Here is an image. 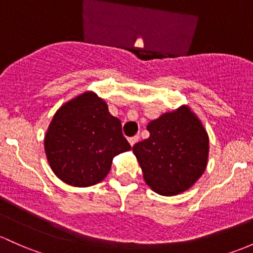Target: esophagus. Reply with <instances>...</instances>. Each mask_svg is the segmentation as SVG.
<instances>
[{
	"label": "esophagus",
	"instance_id": "obj_1",
	"mask_svg": "<svg viewBox=\"0 0 253 253\" xmlns=\"http://www.w3.org/2000/svg\"><path fill=\"white\" fill-rule=\"evenodd\" d=\"M138 140H139V135H134V137H131L128 139V142H129V144L132 145V147H133V145L135 144V143L138 142Z\"/></svg>",
	"mask_w": 253,
	"mask_h": 253
}]
</instances>
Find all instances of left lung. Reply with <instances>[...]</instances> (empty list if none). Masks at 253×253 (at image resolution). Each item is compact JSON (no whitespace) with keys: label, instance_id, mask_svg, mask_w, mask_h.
<instances>
[{"label":"left lung","instance_id":"obj_1","mask_svg":"<svg viewBox=\"0 0 253 253\" xmlns=\"http://www.w3.org/2000/svg\"><path fill=\"white\" fill-rule=\"evenodd\" d=\"M149 138L135 143L133 153L147 184L160 195L189 189L207 165L209 135L187 106L153 120Z\"/></svg>","mask_w":253,"mask_h":253}]
</instances>
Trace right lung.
<instances>
[{"label":"right lung","instance_id":"1","mask_svg":"<svg viewBox=\"0 0 253 253\" xmlns=\"http://www.w3.org/2000/svg\"><path fill=\"white\" fill-rule=\"evenodd\" d=\"M129 149L120 120L91 92L63 105L44 138L53 172L75 187H89L104 179L113 159Z\"/></svg>","mask_w":253,"mask_h":253}]
</instances>
